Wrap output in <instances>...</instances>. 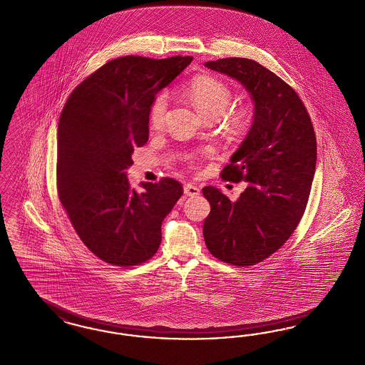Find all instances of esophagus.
Instances as JSON below:
<instances>
[{
  "label": "esophagus",
  "mask_w": 365,
  "mask_h": 365,
  "mask_svg": "<svg viewBox=\"0 0 365 365\" xmlns=\"http://www.w3.org/2000/svg\"><path fill=\"white\" fill-rule=\"evenodd\" d=\"M183 189H185V194L189 195V197H195V195L200 194V189H198L195 185H191V183L185 185Z\"/></svg>",
  "instance_id": "obj_1"
}]
</instances>
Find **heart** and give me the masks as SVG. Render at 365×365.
<instances>
[{"label":"heart","mask_w":365,"mask_h":365,"mask_svg":"<svg viewBox=\"0 0 365 365\" xmlns=\"http://www.w3.org/2000/svg\"><path fill=\"white\" fill-rule=\"evenodd\" d=\"M187 95L191 102L195 104L197 110L207 119H219L228 108L232 91L221 80L200 76L195 77L187 87ZM168 110V93L160 92L150 106L149 110V123L153 128H160L165 120V114ZM250 111L247 108H239L232 113L230 123L235 129H242L247 125Z\"/></svg>","instance_id":"1"}]
</instances>
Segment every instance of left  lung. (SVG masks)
<instances>
[{
  "instance_id": "1",
  "label": "left lung",
  "mask_w": 365,
  "mask_h": 365,
  "mask_svg": "<svg viewBox=\"0 0 365 365\" xmlns=\"http://www.w3.org/2000/svg\"><path fill=\"white\" fill-rule=\"evenodd\" d=\"M206 68L240 81L254 102L246 140L222 168L224 180L247 182L239 200L206 186L210 213L204 239L213 257L235 266L262 262L284 246L304 215L317 164V137L306 106L277 74L247 58Z\"/></svg>"
}]
</instances>
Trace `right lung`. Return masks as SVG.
<instances>
[{
  "mask_svg": "<svg viewBox=\"0 0 365 365\" xmlns=\"http://www.w3.org/2000/svg\"><path fill=\"white\" fill-rule=\"evenodd\" d=\"M192 57L126 56L106 62L68 98L58 123L57 191L76 234L103 262L129 267L150 259L161 222L183 194L173 178L130 189L126 170L149 138L156 93Z\"/></svg>",
  "mask_w": 365,
  "mask_h": 365,
  "instance_id": "obj_1",
  "label": "right lung"
}]
</instances>
